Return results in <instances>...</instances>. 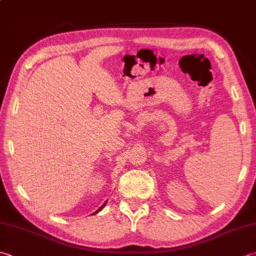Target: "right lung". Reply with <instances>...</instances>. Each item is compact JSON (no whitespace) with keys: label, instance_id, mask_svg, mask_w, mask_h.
I'll list each match as a JSON object with an SVG mask.
<instances>
[{"label":"right lung","instance_id":"right-lung-1","mask_svg":"<svg viewBox=\"0 0 256 256\" xmlns=\"http://www.w3.org/2000/svg\"><path fill=\"white\" fill-rule=\"evenodd\" d=\"M106 202H108V201H106ZM106 202H105V203H104V204H103V205H102V206H101V208H98V211H95V212H94V213H93V214H96V213H98V212H100V211H101V210H102V208H104V205H105V204H106Z\"/></svg>","mask_w":256,"mask_h":256}]
</instances>
